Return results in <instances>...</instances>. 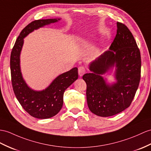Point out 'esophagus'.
<instances>
[{"label": "esophagus", "mask_w": 151, "mask_h": 151, "mask_svg": "<svg viewBox=\"0 0 151 151\" xmlns=\"http://www.w3.org/2000/svg\"><path fill=\"white\" fill-rule=\"evenodd\" d=\"M86 72V69L84 67H79L78 68V73L79 76H83Z\"/></svg>", "instance_id": "34e87169"}]
</instances>
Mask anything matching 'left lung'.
Segmentation results:
<instances>
[{"mask_svg": "<svg viewBox=\"0 0 151 151\" xmlns=\"http://www.w3.org/2000/svg\"><path fill=\"white\" fill-rule=\"evenodd\" d=\"M115 38L109 50L90 65L92 72L85 73L88 108L100 116L115 115L131 104L141 76V56L133 35L126 25L117 22ZM114 65L116 67L114 84L106 83L102 78Z\"/></svg>", "mask_w": 151, "mask_h": 151, "instance_id": "1", "label": "left lung"}]
</instances>
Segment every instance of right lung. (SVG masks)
I'll use <instances>...</instances> for the list:
<instances>
[{
	"label": "right lung",
	"mask_w": 151,
	"mask_h": 151,
	"mask_svg": "<svg viewBox=\"0 0 151 151\" xmlns=\"http://www.w3.org/2000/svg\"><path fill=\"white\" fill-rule=\"evenodd\" d=\"M60 20L51 18L32 22L21 31L11 53V75L14 95L25 111L36 119H49L58 114L63 106L65 90L78 78V68H73L58 76L46 89L35 91L27 86L22 75L20 56L24 38L35 29Z\"/></svg>",
	"instance_id": "1"
}]
</instances>
